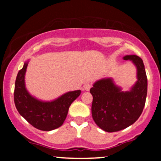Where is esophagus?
I'll return each instance as SVG.
<instances>
[{
    "instance_id": "obj_1",
    "label": "esophagus",
    "mask_w": 161,
    "mask_h": 161,
    "mask_svg": "<svg viewBox=\"0 0 161 161\" xmlns=\"http://www.w3.org/2000/svg\"><path fill=\"white\" fill-rule=\"evenodd\" d=\"M91 87H92L91 84H89V83H86V84H85L84 88L86 91H89L90 88H91Z\"/></svg>"
}]
</instances>
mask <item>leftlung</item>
Wrapping results in <instances>:
<instances>
[{"instance_id": "1", "label": "left lung", "mask_w": 161, "mask_h": 161, "mask_svg": "<svg viewBox=\"0 0 161 161\" xmlns=\"http://www.w3.org/2000/svg\"><path fill=\"white\" fill-rule=\"evenodd\" d=\"M123 60H130L136 67L137 81L129 91L123 92L112 78L97 80L90 89L93 96L92 118L108 132H117L133 124L145 104L147 79L144 63L136 55H126Z\"/></svg>"}]
</instances>
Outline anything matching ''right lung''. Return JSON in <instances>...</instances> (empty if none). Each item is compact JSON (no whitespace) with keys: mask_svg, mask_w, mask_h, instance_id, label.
I'll return each instance as SVG.
<instances>
[{"mask_svg":"<svg viewBox=\"0 0 161 161\" xmlns=\"http://www.w3.org/2000/svg\"><path fill=\"white\" fill-rule=\"evenodd\" d=\"M29 60L16 76L14 89V103L18 112L36 129L51 131L61 126L67 116L72 103L80 95V90L68 92L51 101H45L30 95L25 88V75Z\"/></svg>","mask_w":161,"mask_h":161,"instance_id":"1","label":"right lung"}]
</instances>
